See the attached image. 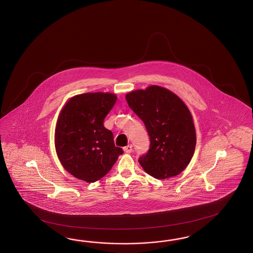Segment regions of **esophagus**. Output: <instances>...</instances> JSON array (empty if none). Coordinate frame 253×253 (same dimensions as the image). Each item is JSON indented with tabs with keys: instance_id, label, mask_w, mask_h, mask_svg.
Segmentation results:
<instances>
[{
	"instance_id": "esophagus-1",
	"label": "esophagus",
	"mask_w": 253,
	"mask_h": 253,
	"mask_svg": "<svg viewBox=\"0 0 253 253\" xmlns=\"http://www.w3.org/2000/svg\"><path fill=\"white\" fill-rule=\"evenodd\" d=\"M123 150H124L125 153H131V151H132V146H131V145H128V146H125V147L123 148Z\"/></svg>"
}]
</instances>
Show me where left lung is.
<instances>
[{"instance_id":"left-lung-1","label":"left lung","mask_w":253,"mask_h":253,"mask_svg":"<svg viewBox=\"0 0 253 253\" xmlns=\"http://www.w3.org/2000/svg\"><path fill=\"white\" fill-rule=\"evenodd\" d=\"M125 97L150 136L148 152L138 160L144 170L161 180L181 173L191 161L197 143L193 118L184 101L158 85L128 92Z\"/></svg>"}]
</instances>
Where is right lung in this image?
<instances>
[{"mask_svg": "<svg viewBox=\"0 0 253 253\" xmlns=\"http://www.w3.org/2000/svg\"><path fill=\"white\" fill-rule=\"evenodd\" d=\"M116 101L115 93L86 92L69 98L59 113L55 151L64 169L79 180H100L123 153L103 124Z\"/></svg>", "mask_w": 253, "mask_h": 253, "instance_id": "right-lung-1", "label": "right lung"}]
</instances>
